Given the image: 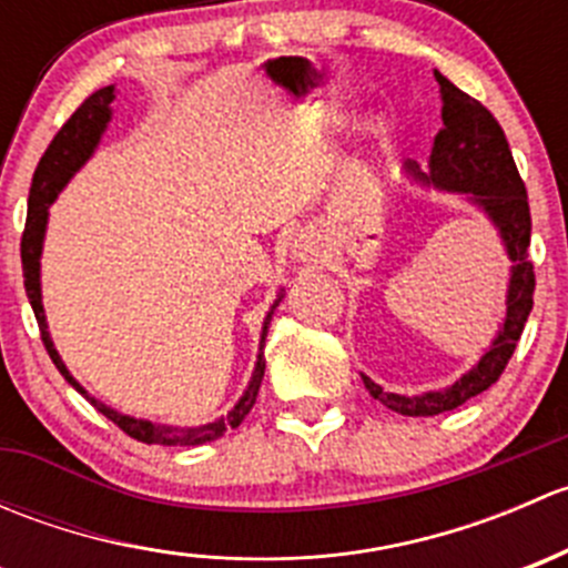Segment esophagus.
<instances>
[{
    "label": "esophagus",
    "mask_w": 568,
    "mask_h": 568,
    "mask_svg": "<svg viewBox=\"0 0 568 568\" xmlns=\"http://www.w3.org/2000/svg\"><path fill=\"white\" fill-rule=\"evenodd\" d=\"M318 252H321V244L313 233H305V236H300V242L294 244V255L300 257V261H316Z\"/></svg>",
    "instance_id": "esophagus-1"
}]
</instances>
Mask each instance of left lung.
I'll return each instance as SVG.
<instances>
[{"instance_id": "1", "label": "left lung", "mask_w": 568, "mask_h": 568, "mask_svg": "<svg viewBox=\"0 0 568 568\" xmlns=\"http://www.w3.org/2000/svg\"><path fill=\"white\" fill-rule=\"evenodd\" d=\"M439 90H443V131L434 140L428 173L415 170L420 181L434 183L439 189L473 194L475 203L491 216L500 236L506 242L508 257L514 261L511 285H508V311L497 332L489 352L480 357L469 374H464L448 390L426 395H398L385 393L376 382L363 376L374 398H379L387 409L406 417H432L467 404L478 393L489 390L500 374L506 371L525 324L532 311V291H536V274L528 261L530 247V205L525 181L514 164L511 148H508L506 131L480 101L456 88L450 79L434 71Z\"/></svg>"}]
</instances>
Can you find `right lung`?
Segmentation results:
<instances>
[{
	"label": "right lung",
	"mask_w": 568,
	"mask_h": 568,
	"mask_svg": "<svg viewBox=\"0 0 568 568\" xmlns=\"http://www.w3.org/2000/svg\"><path fill=\"white\" fill-rule=\"evenodd\" d=\"M114 99V88L95 90L93 95L79 104L77 112L62 123V129L57 131L54 140L49 142L45 153L40 156L36 175H32V186H30V211H27V225L24 233H21V268H24V288L27 296H30V305L36 311L38 318V329H40V341H43L45 352H49L51 363L57 365L62 376L68 379V385L77 387L101 415L109 417L114 426L120 428L123 434H129L131 439L145 445H205L220 439L222 434L231 432V428L242 426L244 417L250 415V409L255 406L257 390H261L263 382V371H266V359H263V341H266V329L263 326V337H261V354H257V365L255 374H252V382L247 387V393L242 395L233 412H227V417L222 420L209 423V426L200 428H175V426H159V423H148V420H134L129 415H120V412L109 409V406L99 404L95 398H90L88 390L68 374V368L62 365L60 354H57L54 343L49 337V326H45V316H43V305H40V247H43V233H45V216H49V205L51 200L57 197L62 186L68 183V178L77 173L84 162L90 159V153L95 151L99 145L101 134H104L106 123H109V104ZM268 324V321H266Z\"/></svg>",
	"instance_id": "right-lung-1"
}]
</instances>
